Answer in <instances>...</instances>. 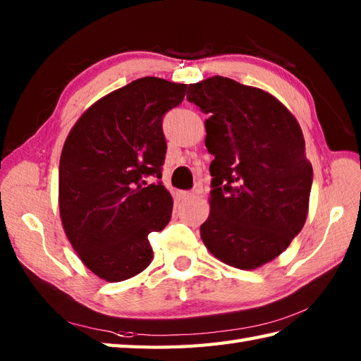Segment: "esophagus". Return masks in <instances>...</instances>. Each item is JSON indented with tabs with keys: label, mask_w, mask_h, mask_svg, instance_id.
Wrapping results in <instances>:
<instances>
[{
	"label": "esophagus",
	"mask_w": 361,
	"mask_h": 361,
	"mask_svg": "<svg viewBox=\"0 0 361 361\" xmlns=\"http://www.w3.org/2000/svg\"><path fill=\"white\" fill-rule=\"evenodd\" d=\"M180 198H183V200H188V198H194V192H186V190H180L178 192Z\"/></svg>",
	"instance_id": "1"
}]
</instances>
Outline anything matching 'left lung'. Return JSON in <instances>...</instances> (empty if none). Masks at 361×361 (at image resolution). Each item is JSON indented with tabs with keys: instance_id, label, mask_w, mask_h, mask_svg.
Returning a JSON list of instances; mask_svg holds the SVG:
<instances>
[{
	"instance_id": "8db88e82",
	"label": "left lung",
	"mask_w": 361,
	"mask_h": 361,
	"mask_svg": "<svg viewBox=\"0 0 361 361\" xmlns=\"http://www.w3.org/2000/svg\"><path fill=\"white\" fill-rule=\"evenodd\" d=\"M188 101L209 116L204 144L214 155L202 240L224 264L256 270L307 219L313 169L302 130L274 96L221 75L189 83Z\"/></svg>"
}]
</instances>
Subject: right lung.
<instances>
[{
    "mask_svg": "<svg viewBox=\"0 0 361 361\" xmlns=\"http://www.w3.org/2000/svg\"><path fill=\"white\" fill-rule=\"evenodd\" d=\"M186 83L141 78L99 99L73 126L59 166V209L68 240L106 282L133 278L153 259L149 234L171 220L173 200L161 183L167 144L163 116Z\"/></svg>",
    "mask_w": 361,
    "mask_h": 361,
    "instance_id": "obj_1",
    "label": "right lung"
}]
</instances>
